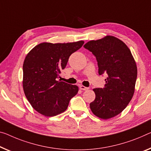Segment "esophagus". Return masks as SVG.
I'll return each mask as SVG.
<instances>
[{"label":"esophagus","mask_w":151,"mask_h":151,"mask_svg":"<svg viewBox=\"0 0 151 151\" xmlns=\"http://www.w3.org/2000/svg\"><path fill=\"white\" fill-rule=\"evenodd\" d=\"M80 89L82 90H87L88 89V88L85 87L84 86H83V85H80Z\"/></svg>","instance_id":"esophagus-1"}]
</instances>
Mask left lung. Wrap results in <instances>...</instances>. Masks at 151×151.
<instances>
[{
  "mask_svg": "<svg viewBox=\"0 0 151 151\" xmlns=\"http://www.w3.org/2000/svg\"><path fill=\"white\" fill-rule=\"evenodd\" d=\"M83 47L96 57L99 75H107L103 88L93 89L96 97L90 109L99 118L110 119L122 113L133 97L137 78L135 60L126 44L113 36L90 40Z\"/></svg>",
  "mask_w": 151,
  "mask_h": 151,
  "instance_id": "left-lung-1",
  "label": "left lung"
}]
</instances>
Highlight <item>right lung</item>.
<instances>
[{"mask_svg":"<svg viewBox=\"0 0 151 151\" xmlns=\"http://www.w3.org/2000/svg\"><path fill=\"white\" fill-rule=\"evenodd\" d=\"M82 40L69 43L43 42L28 52L23 65V88L30 105L40 114L52 117L64 112L78 92L76 85L58 80L70 55Z\"/></svg>","mask_w":151,"mask_h":151,"instance_id":"1","label":"right lung"}]
</instances>
